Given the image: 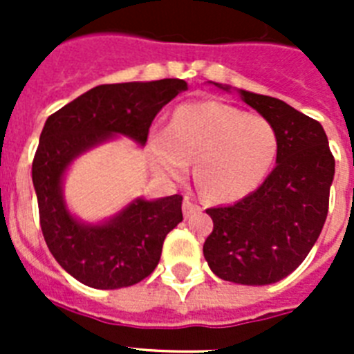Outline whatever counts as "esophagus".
Masks as SVG:
<instances>
[{
    "label": "esophagus",
    "instance_id": "obj_1",
    "mask_svg": "<svg viewBox=\"0 0 354 354\" xmlns=\"http://www.w3.org/2000/svg\"><path fill=\"white\" fill-rule=\"evenodd\" d=\"M183 211H184V216H192L193 212L200 211V205H196L195 202H193L192 196H184V202H183Z\"/></svg>",
    "mask_w": 354,
    "mask_h": 354
}]
</instances>
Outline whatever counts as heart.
<instances>
[{"mask_svg": "<svg viewBox=\"0 0 354 354\" xmlns=\"http://www.w3.org/2000/svg\"><path fill=\"white\" fill-rule=\"evenodd\" d=\"M277 127L261 115L216 101L177 108L168 129L150 136L159 171L183 179L195 159V180L211 202H236L261 186L278 156Z\"/></svg>", "mask_w": 354, "mask_h": 354, "instance_id": "b5f03b06", "label": "heart"}]
</instances>
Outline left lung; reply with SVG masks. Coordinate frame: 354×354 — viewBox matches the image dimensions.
Returning <instances> with one entry per match:
<instances>
[{
  "label": "left lung",
  "mask_w": 354,
  "mask_h": 354,
  "mask_svg": "<svg viewBox=\"0 0 354 354\" xmlns=\"http://www.w3.org/2000/svg\"><path fill=\"white\" fill-rule=\"evenodd\" d=\"M239 93L277 127V167L243 200L207 209L214 227L204 243V257L221 280L270 286L305 261L323 230L335 159L317 120L274 97Z\"/></svg>",
  "instance_id": "8db88e82"
}]
</instances>
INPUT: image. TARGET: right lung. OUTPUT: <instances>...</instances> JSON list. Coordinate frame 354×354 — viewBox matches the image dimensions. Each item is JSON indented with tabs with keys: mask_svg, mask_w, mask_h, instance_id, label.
I'll return each mask as SVG.
<instances>
[{
	"mask_svg": "<svg viewBox=\"0 0 354 354\" xmlns=\"http://www.w3.org/2000/svg\"><path fill=\"white\" fill-rule=\"evenodd\" d=\"M184 90V80L99 84L46 120L31 167L40 228L56 262L84 286L120 289L149 277L167 234L183 221V196L136 198L104 223H83L65 205V170L113 134L145 145L156 115Z\"/></svg>",
	"mask_w": 354,
	"mask_h": 354,
	"instance_id": "obj_1",
	"label": "right lung"
}]
</instances>
